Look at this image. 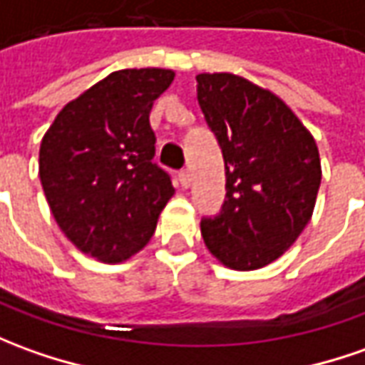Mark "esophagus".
<instances>
[{"mask_svg":"<svg viewBox=\"0 0 365 365\" xmlns=\"http://www.w3.org/2000/svg\"><path fill=\"white\" fill-rule=\"evenodd\" d=\"M178 180H180V183H182V187H190V183H192L190 170H182V172L178 173Z\"/></svg>","mask_w":365,"mask_h":365,"instance_id":"esophagus-1","label":"esophagus"}]
</instances>
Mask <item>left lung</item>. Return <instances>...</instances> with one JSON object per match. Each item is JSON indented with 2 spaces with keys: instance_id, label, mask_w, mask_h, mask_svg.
<instances>
[{
  "instance_id": "left-lung-1",
  "label": "left lung",
  "mask_w": 365,
  "mask_h": 365,
  "mask_svg": "<svg viewBox=\"0 0 365 365\" xmlns=\"http://www.w3.org/2000/svg\"><path fill=\"white\" fill-rule=\"evenodd\" d=\"M197 103L225 163V202L203 217L207 250L232 269L272 264L312 217L322 165L316 140L272 91L234 73H200Z\"/></svg>"
}]
</instances>
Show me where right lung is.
Returning <instances> with one entry per match:
<instances>
[{"label":"right lung","mask_w":365,"mask_h":365,"mask_svg":"<svg viewBox=\"0 0 365 365\" xmlns=\"http://www.w3.org/2000/svg\"><path fill=\"white\" fill-rule=\"evenodd\" d=\"M172 69L113 71L59 111L41 140L39 180L49 210L83 254L118 264L140 252L173 195L155 155L153 101Z\"/></svg>","instance_id":"1"}]
</instances>
